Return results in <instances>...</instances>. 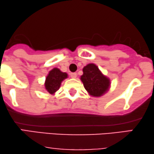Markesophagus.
<instances>
[{
    "label": "esophagus",
    "instance_id": "obj_1",
    "mask_svg": "<svg viewBox=\"0 0 154 154\" xmlns=\"http://www.w3.org/2000/svg\"><path fill=\"white\" fill-rule=\"evenodd\" d=\"M70 76L72 78V79H75L77 77L76 73H70Z\"/></svg>",
    "mask_w": 154,
    "mask_h": 154
}]
</instances>
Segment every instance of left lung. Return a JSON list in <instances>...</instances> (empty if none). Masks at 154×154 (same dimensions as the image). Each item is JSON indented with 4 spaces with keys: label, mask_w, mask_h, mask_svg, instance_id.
Returning <instances> with one entry per match:
<instances>
[{
    "label": "left lung",
    "mask_w": 154,
    "mask_h": 154,
    "mask_svg": "<svg viewBox=\"0 0 154 154\" xmlns=\"http://www.w3.org/2000/svg\"><path fill=\"white\" fill-rule=\"evenodd\" d=\"M81 79L85 90L94 97H100L108 90L110 82L96 65L89 63L83 68Z\"/></svg>",
    "instance_id": "obj_1"
}]
</instances>
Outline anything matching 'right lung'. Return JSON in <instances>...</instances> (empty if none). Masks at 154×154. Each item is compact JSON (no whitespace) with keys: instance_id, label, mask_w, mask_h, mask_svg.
Masks as SVG:
<instances>
[{"instance_id":"add662e5","label":"right lung","mask_w":154,"mask_h":154,"mask_svg":"<svg viewBox=\"0 0 154 154\" xmlns=\"http://www.w3.org/2000/svg\"><path fill=\"white\" fill-rule=\"evenodd\" d=\"M67 76V73L61 72L57 68L49 71V74L46 78L45 84L47 91L50 94H54L56 91L59 90L63 80L66 79Z\"/></svg>"}]
</instances>
